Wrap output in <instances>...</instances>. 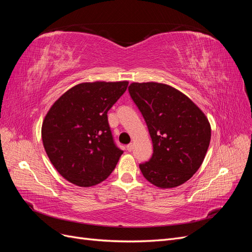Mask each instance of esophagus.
<instances>
[{
    "mask_svg": "<svg viewBox=\"0 0 252 252\" xmlns=\"http://www.w3.org/2000/svg\"><path fill=\"white\" fill-rule=\"evenodd\" d=\"M127 150L128 151H132L133 150V145L132 144H129V145H127Z\"/></svg>",
    "mask_w": 252,
    "mask_h": 252,
    "instance_id": "1",
    "label": "esophagus"
}]
</instances>
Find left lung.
Listing matches in <instances>:
<instances>
[{
	"label": "left lung",
	"instance_id": "1",
	"mask_svg": "<svg viewBox=\"0 0 252 252\" xmlns=\"http://www.w3.org/2000/svg\"><path fill=\"white\" fill-rule=\"evenodd\" d=\"M132 101L146 122L154 154L140 169L151 184L173 188L200 168L209 147L210 124L197 106L175 88L159 83H132Z\"/></svg>",
	"mask_w": 252,
	"mask_h": 252
}]
</instances>
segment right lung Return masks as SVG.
<instances>
[{"mask_svg":"<svg viewBox=\"0 0 252 252\" xmlns=\"http://www.w3.org/2000/svg\"><path fill=\"white\" fill-rule=\"evenodd\" d=\"M128 82L82 83L52 105L42 125V140L52 165L67 181L89 187L107 179L123 154L107 112Z\"/></svg>","mask_w":252,"mask_h":252,"instance_id":"right-lung-1","label":"right lung"}]
</instances>
